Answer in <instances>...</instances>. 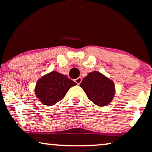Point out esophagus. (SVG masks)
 Wrapping results in <instances>:
<instances>
[{
    "instance_id": "34e87169",
    "label": "esophagus",
    "mask_w": 152,
    "mask_h": 152,
    "mask_svg": "<svg viewBox=\"0 0 152 152\" xmlns=\"http://www.w3.org/2000/svg\"><path fill=\"white\" fill-rule=\"evenodd\" d=\"M81 81H82V78H81V77H78V78H76V79H75V82H76V83H77L78 85V84H80V83H81Z\"/></svg>"
}]
</instances>
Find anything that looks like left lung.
<instances>
[{"mask_svg": "<svg viewBox=\"0 0 152 152\" xmlns=\"http://www.w3.org/2000/svg\"><path fill=\"white\" fill-rule=\"evenodd\" d=\"M80 86L88 99L101 107L112 102L116 93L114 81L96 71L88 73L82 80Z\"/></svg>", "mask_w": 152, "mask_h": 152, "instance_id": "8db88e82", "label": "left lung"}]
</instances>
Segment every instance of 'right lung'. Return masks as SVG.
<instances>
[{"label":"right lung","mask_w":152,"mask_h":152,"mask_svg":"<svg viewBox=\"0 0 152 152\" xmlns=\"http://www.w3.org/2000/svg\"><path fill=\"white\" fill-rule=\"evenodd\" d=\"M76 84L66 75L53 71L38 80L35 95L43 105L53 106L61 101L68 91Z\"/></svg>","instance_id":"right-lung-1"}]
</instances>
